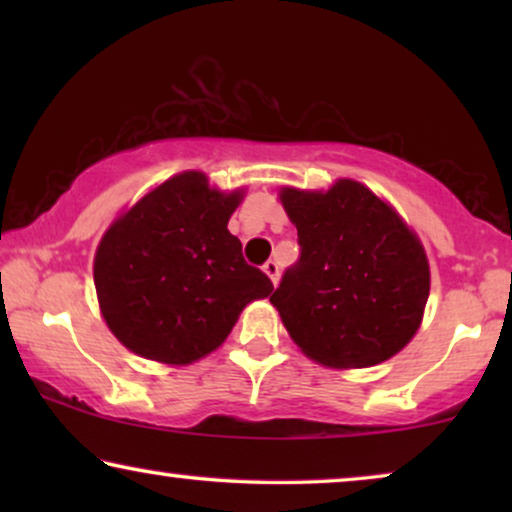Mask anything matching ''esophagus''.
<instances>
[{"label": "esophagus", "mask_w": 512, "mask_h": 512, "mask_svg": "<svg viewBox=\"0 0 512 512\" xmlns=\"http://www.w3.org/2000/svg\"><path fill=\"white\" fill-rule=\"evenodd\" d=\"M263 270H265V275L272 279V284H277V279H279V265H277V261H268V263L263 265Z\"/></svg>", "instance_id": "1"}]
</instances>
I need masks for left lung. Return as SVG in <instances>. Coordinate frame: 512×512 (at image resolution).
I'll return each mask as SVG.
<instances>
[{
    "mask_svg": "<svg viewBox=\"0 0 512 512\" xmlns=\"http://www.w3.org/2000/svg\"><path fill=\"white\" fill-rule=\"evenodd\" d=\"M300 256L270 296L286 331L324 366L366 368L408 345L429 298V263L401 216L359 181L284 188Z\"/></svg>",
    "mask_w": 512,
    "mask_h": 512,
    "instance_id": "left-lung-1",
    "label": "left lung"
}]
</instances>
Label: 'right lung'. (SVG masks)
<instances>
[{"mask_svg": "<svg viewBox=\"0 0 512 512\" xmlns=\"http://www.w3.org/2000/svg\"><path fill=\"white\" fill-rule=\"evenodd\" d=\"M240 193L184 172L121 216L95 254V289L111 333L163 363L198 361L233 331L244 305L275 289L228 233Z\"/></svg>", "mask_w": 512, "mask_h": 512, "instance_id": "obj_1", "label": "right lung"}]
</instances>
